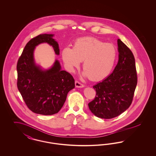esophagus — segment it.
Listing matches in <instances>:
<instances>
[{
	"label": "esophagus",
	"instance_id": "obj_1",
	"mask_svg": "<svg viewBox=\"0 0 156 156\" xmlns=\"http://www.w3.org/2000/svg\"><path fill=\"white\" fill-rule=\"evenodd\" d=\"M75 87L76 88H83L84 87V85L83 84H82L81 83H80V82L77 81H75Z\"/></svg>",
	"mask_w": 156,
	"mask_h": 156
}]
</instances>
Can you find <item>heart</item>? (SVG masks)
<instances>
[{"label":"heart","instance_id":"heart-1","mask_svg":"<svg viewBox=\"0 0 156 156\" xmlns=\"http://www.w3.org/2000/svg\"><path fill=\"white\" fill-rule=\"evenodd\" d=\"M117 58V50L112 44L94 37H82L75 41L73 48L66 47L62 58L67 69L74 73L83 61L84 76L100 81L111 74Z\"/></svg>","mask_w":156,"mask_h":156}]
</instances>
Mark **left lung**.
Wrapping results in <instances>:
<instances>
[{
	"instance_id": "obj_1",
	"label": "left lung",
	"mask_w": 156,
	"mask_h": 156,
	"mask_svg": "<svg viewBox=\"0 0 156 156\" xmlns=\"http://www.w3.org/2000/svg\"><path fill=\"white\" fill-rule=\"evenodd\" d=\"M119 60L113 73L95 85V99L88 104L97 117L112 119L127 110L132 102L137 77L135 59L131 50L118 40Z\"/></svg>"
}]
</instances>
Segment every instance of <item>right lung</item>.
Here are the masks:
<instances>
[{
    "mask_svg": "<svg viewBox=\"0 0 156 156\" xmlns=\"http://www.w3.org/2000/svg\"><path fill=\"white\" fill-rule=\"evenodd\" d=\"M53 34H40L26 45L17 64V88L30 111L43 115L58 113L63 106L69 90L75 88L74 79L67 71L61 70L56 59L48 69L36 65L34 58L36 47L47 43L59 54L58 43Z\"/></svg>",
    "mask_w": 156,
    "mask_h": 156,
    "instance_id": "1",
    "label": "right lung"
}]
</instances>
